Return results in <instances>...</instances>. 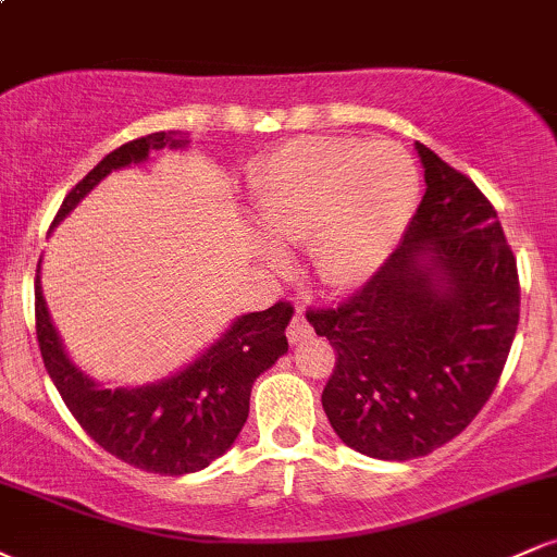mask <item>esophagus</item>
<instances>
[{
    "mask_svg": "<svg viewBox=\"0 0 557 557\" xmlns=\"http://www.w3.org/2000/svg\"><path fill=\"white\" fill-rule=\"evenodd\" d=\"M306 337H311L309 319H306L304 314H296L290 319V327H287V341L300 343V341H306Z\"/></svg>",
    "mask_w": 557,
    "mask_h": 557,
    "instance_id": "34e87169",
    "label": "esophagus"
}]
</instances>
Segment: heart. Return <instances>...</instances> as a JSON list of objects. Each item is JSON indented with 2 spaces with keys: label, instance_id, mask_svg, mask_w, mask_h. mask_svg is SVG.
<instances>
[{
  "label": "heart",
  "instance_id": "1",
  "mask_svg": "<svg viewBox=\"0 0 557 557\" xmlns=\"http://www.w3.org/2000/svg\"><path fill=\"white\" fill-rule=\"evenodd\" d=\"M419 172L393 140L300 138L253 172L261 225L274 240L314 243L319 277L361 285L398 240L413 212Z\"/></svg>",
  "mask_w": 557,
  "mask_h": 557
}]
</instances>
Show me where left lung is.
I'll use <instances>...</instances> for the list:
<instances>
[{
  "instance_id": "obj_1",
  "label": "left lung",
  "mask_w": 557,
  "mask_h": 557,
  "mask_svg": "<svg viewBox=\"0 0 557 557\" xmlns=\"http://www.w3.org/2000/svg\"><path fill=\"white\" fill-rule=\"evenodd\" d=\"M426 194L361 290L306 319L335 348L322 406L337 437L380 461L450 443L497 387L521 311L519 267L490 198L417 144Z\"/></svg>"
}]
</instances>
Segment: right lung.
<instances>
[{"label": "right lung", "instance_id": "add662e5", "mask_svg": "<svg viewBox=\"0 0 557 557\" xmlns=\"http://www.w3.org/2000/svg\"><path fill=\"white\" fill-rule=\"evenodd\" d=\"M183 144L172 131L127 140L70 190L52 227L112 170L144 162L154 149ZM34 285L38 348L67 411L96 445L149 474H194L227 453L248 419L253 380L287 354L285 327L293 319V306L277 300L267 311L240 317L212 348L170 380L133 389H107L78 372L62 350L44 304L38 267Z\"/></svg>", "mask_w": 557, "mask_h": 557}]
</instances>
